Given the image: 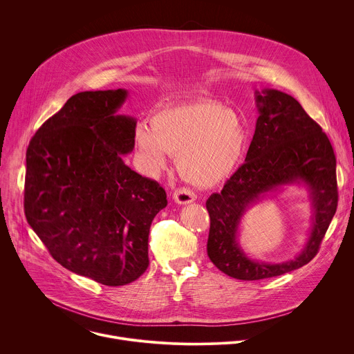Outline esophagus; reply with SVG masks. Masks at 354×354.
I'll use <instances>...</instances> for the list:
<instances>
[{"mask_svg":"<svg viewBox=\"0 0 354 354\" xmlns=\"http://www.w3.org/2000/svg\"><path fill=\"white\" fill-rule=\"evenodd\" d=\"M172 197H174V200L176 201L178 205H189V203H192V201H194L196 194L190 189L180 187V189H176L174 192Z\"/></svg>","mask_w":354,"mask_h":354,"instance_id":"1","label":"esophagus"}]
</instances>
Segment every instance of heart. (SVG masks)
<instances>
[{"mask_svg": "<svg viewBox=\"0 0 354 354\" xmlns=\"http://www.w3.org/2000/svg\"><path fill=\"white\" fill-rule=\"evenodd\" d=\"M134 144L142 168L154 175L176 157L179 175L196 186L227 179L242 160L246 134L239 116L216 100L168 106L140 123Z\"/></svg>", "mask_w": 354, "mask_h": 354, "instance_id": "heart-1", "label": "heart"}]
</instances>
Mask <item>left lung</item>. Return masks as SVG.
Returning a JSON list of instances; mask_svg holds the SVG:
<instances>
[{
	"mask_svg": "<svg viewBox=\"0 0 354 354\" xmlns=\"http://www.w3.org/2000/svg\"><path fill=\"white\" fill-rule=\"evenodd\" d=\"M259 118L245 164L206 201L210 216L207 255L223 273L238 280H261L302 268L318 254L336 213V157L328 136L298 100L277 89L255 92ZM304 181L310 190L313 230L292 261L268 264L249 260L236 241L240 217L265 192Z\"/></svg>",
	"mask_w": 354,
	"mask_h": 354,
	"instance_id": "8db88e82",
	"label": "left lung"
}]
</instances>
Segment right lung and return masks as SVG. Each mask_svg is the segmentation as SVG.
Segmentation results:
<instances>
[{
	"label": "right lung",
	"mask_w": 354,
	"mask_h": 354,
	"mask_svg": "<svg viewBox=\"0 0 354 354\" xmlns=\"http://www.w3.org/2000/svg\"><path fill=\"white\" fill-rule=\"evenodd\" d=\"M126 89L73 95L26 149L25 216L63 268L124 286L148 268V234L167 205L158 182L130 169L136 119L116 115Z\"/></svg>",
	"instance_id": "add662e5"
}]
</instances>
